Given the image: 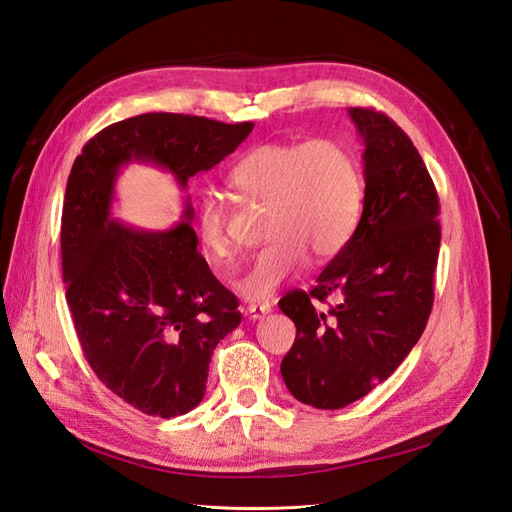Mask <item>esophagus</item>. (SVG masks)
I'll use <instances>...</instances> for the list:
<instances>
[{
	"mask_svg": "<svg viewBox=\"0 0 512 512\" xmlns=\"http://www.w3.org/2000/svg\"><path fill=\"white\" fill-rule=\"evenodd\" d=\"M269 312H271V306H269V303H250V306L245 308V314L250 316L252 321L262 319V316L269 314Z\"/></svg>",
	"mask_w": 512,
	"mask_h": 512,
	"instance_id": "obj_1",
	"label": "esophagus"
}]
</instances>
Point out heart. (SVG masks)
<instances>
[{
	"mask_svg": "<svg viewBox=\"0 0 512 512\" xmlns=\"http://www.w3.org/2000/svg\"><path fill=\"white\" fill-rule=\"evenodd\" d=\"M228 183L241 198L267 204L271 241L239 280L247 299H269L303 269L308 254L319 262L338 256L362 217V170L338 140L260 144L234 163ZM198 232L215 260L230 258L226 204L215 193L200 202Z\"/></svg>",
	"mask_w": 512,
	"mask_h": 512,
	"instance_id": "1",
	"label": "heart"
}]
</instances>
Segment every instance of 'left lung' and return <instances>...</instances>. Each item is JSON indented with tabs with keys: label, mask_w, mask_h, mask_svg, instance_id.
<instances>
[{
	"label": "left lung",
	"mask_w": 512,
	"mask_h": 512,
	"mask_svg": "<svg viewBox=\"0 0 512 512\" xmlns=\"http://www.w3.org/2000/svg\"><path fill=\"white\" fill-rule=\"evenodd\" d=\"M364 142V211L312 290L280 310L297 327L282 379L299 403L342 409L388 379L416 347L433 308L439 200L407 133L375 109L351 107ZM334 296L327 311L318 308Z\"/></svg>",
	"instance_id": "8db88e82"
}]
</instances>
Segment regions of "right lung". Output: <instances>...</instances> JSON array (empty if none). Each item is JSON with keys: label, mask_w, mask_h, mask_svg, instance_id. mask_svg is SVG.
Returning a JSON list of instances; mask_svg holds the SVG:
<instances>
[{"label": "right lung", "mask_w": 512, "mask_h": 512, "mask_svg": "<svg viewBox=\"0 0 512 512\" xmlns=\"http://www.w3.org/2000/svg\"><path fill=\"white\" fill-rule=\"evenodd\" d=\"M252 129L202 116H133L96 133L68 176L62 278L77 338L96 377L148 416L176 418L200 405L211 355L241 312L198 252L189 196L168 230L122 224L112 215L118 174L133 161L150 163L187 189Z\"/></svg>", "instance_id": "right-lung-1"}]
</instances>
